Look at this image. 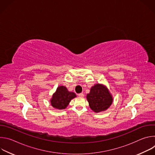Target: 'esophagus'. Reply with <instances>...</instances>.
Wrapping results in <instances>:
<instances>
[{
  "instance_id": "34e87169",
  "label": "esophagus",
  "mask_w": 155,
  "mask_h": 155,
  "mask_svg": "<svg viewBox=\"0 0 155 155\" xmlns=\"http://www.w3.org/2000/svg\"><path fill=\"white\" fill-rule=\"evenodd\" d=\"M78 96L80 97H84L83 93H80V94H78Z\"/></svg>"
}]
</instances>
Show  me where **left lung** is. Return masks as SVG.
<instances>
[{"mask_svg":"<svg viewBox=\"0 0 155 155\" xmlns=\"http://www.w3.org/2000/svg\"><path fill=\"white\" fill-rule=\"evenodd\" d=\"M91 109L96 113L106 110L113 102V97L108 88L102 84L92 86L90 93L86 96Z\"/></svg>","mask_w":155,"mask_h":155,"instance_id":"obj_1","label":"left lung"}]
</instances>
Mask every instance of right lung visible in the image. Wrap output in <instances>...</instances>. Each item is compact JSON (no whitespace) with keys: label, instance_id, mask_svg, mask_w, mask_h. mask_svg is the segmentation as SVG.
<instances>
[{"label":"right lung","instance_id":"add662e5","mask_svg":"<svg viewBox=\"0 0 155 155\" xmlns=\"http://www.w3.org/2000/svg\"><path fill=\"white\" fill-rule=\"evenodd\" d=\"M76 96L74 93L69 91L65 86H59L50 100L51 105L56 109H65L71 101Z\"/></svg>","mask_w":155,"mask_h":155}]
</instances>
